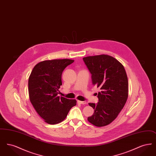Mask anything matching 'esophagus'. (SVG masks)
I'll list each match as a JSON object with an SVG mask.
<instances>
[{
    "label": "esophagus",
    "mask_w": 156,
    "mask_h": 156,
    "mask_svg": "<svg viewBox=\"0 0 156 156\" xmlns=\"http://www.w3.org/2000/svg\"><path fill=\"white\" fill-rule=\"evenodd\" d=\"M78 102V103L80 104H83V105H85V104H86V102L85 101H77Z\"/></svg>",
    "instance_id": "esophagus-1"
}]
</instances>
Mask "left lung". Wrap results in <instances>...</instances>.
Instances as JSON below:
<instances>
[{
  "label": "left lung",
  "mask_w": 156,
  "mask_h": 156,
  "mask_svg": "<svg viewBox=\"0 0 156 156\" xmlns=\"http://www.w3.org/2000/svg\"><path fill=\"white\" fill-rule=\"evenodd\" d=\"M91 74L92 84L99 88V102L89 103L94 109L88 118L97 127L106 126L117 118L128 98V80L123 65L113 57L102 54L83 58Z\"/></svg>",
  "instance_id": "left-lung-1"
}]
</instances>
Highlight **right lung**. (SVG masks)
Returning a JSON list of instances; mask_svg holds the SVG:
<instances>
[{"mask_svg": "<svg viewBox=\"0 0 156 156\" xmlns=\"http://www.w3.org/2000/svg\"><path fill=\"white\" fill-rule=\"evenodd\" d=\"M74 61L70 59L43 61L37 64L30 74L28 82L30 102L39 116L48 124L63 121L71 108L76 105L75 99L58 96L62 85V73Z\"/></svg>", "mask_w": 156, "mask_h": 156, "instance_id": "add662e5", "label": "right lung"}]
</instances>
